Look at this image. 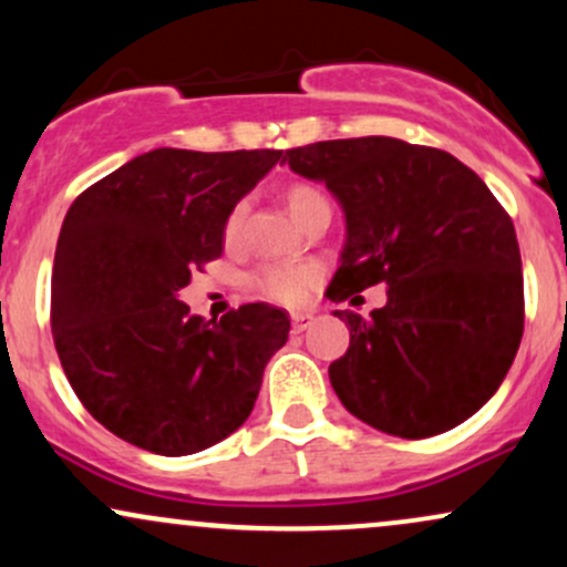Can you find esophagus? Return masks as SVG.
Segmentation results:
<instances>
[{"instance_id": "esophagus-1", "label": "esophagus", "mask_w": 567, "mask_h": 567, "mask_svg": "<svg viewBox=\"0 0 567 567\" xmlns=\"http://www.w3.org/2000/svg\"><path fill=\"white\" fill-rule=\"evenodd\" d=\"M311 324H315V315H311V311H298V315H292V333H303Z\"/></svg>"}]
</instances>
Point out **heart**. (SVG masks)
Returning a JSON list of instances; mask_svg holds the SVG:
<instances>
[{
    "instance_id": "obj_1",
    "label": "heart",
    "mask_w": 567,
    "mask_h": 567,
    "mask_svg": "<svg viewBox=\"0 0 567 567\" xmlns=\"http://www.w3.org/2000/svg\"><path fill=\"white\" fill-rule=\"evenodd\" d=\"M285 205H288L290 216L298 224L306 226L309 220L328 216L330 218V199L320 186L309 184V181H292L285 186ZM247 220V202L239 199L231 207L229 216L224 220V243L234 245L243 237ZM252 288L261 292L264 298L277 303H301L306 292L320 282V269L315 264H266L252 275Z\"/></svg>"
}]
</instances>
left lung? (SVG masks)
Returning a JSON list of instances; mask_svg holds the SVG:
<instances>
[{"label":"left lung","mask_w":567,"mask_h":567,"mask_svg":"<svg viewBox=\"0 0 567 567\" xmlns=\"http://www.w3.org/2000/svg\"><path fill=\"white\" fill-rule=\"evenodd\" d=\"M282 162L322 181L347 213L330 301L386 282V306L349 324L330 383L379 432L424 440L496 394L525 322L523 261L509 213L453 154L386 135L288 148Z\"/></svg>","instance_id":"8db88e82"}]
</instances>
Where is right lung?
Masks as SVG:
<instances>
[{
  "label": "right lung",
  "instance_id": "add662e5",
  "mask_svg": "<svg viewBox=\"0 0 567 567\" xmlns=\"http://www.w3.org/2000/svg\"><path fill=\"white\" fill-rule=\"evenodd\" d=\"M282 152L154 148L84 188L63 218L50 324L63 373L130 445L188 455L237 432L290 320L245 303L205 322L178 301L224 252V220Z\"/></svg>",
  "mask_w": 567,
  "mask_h": 567
}]
</instances>
